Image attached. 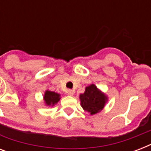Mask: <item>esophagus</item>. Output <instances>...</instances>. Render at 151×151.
<instances>
[{
  "mask_svg": "<svg viewBox=\"0 0 151 151\" xmlns=\"http://www.w3.org/2000/svg\"><path fill=\"white\" fill-rule=\"evenodd\" d=\"M67 94L71 96H73V95L74 94V91H73V90H71V89H68L67 90Z\"/></svg>",
  "mask_w": 151,
  "mask_h": 151,
  "instance_id": "34e87169",
  "label": "esophagus"
}]
</instances>
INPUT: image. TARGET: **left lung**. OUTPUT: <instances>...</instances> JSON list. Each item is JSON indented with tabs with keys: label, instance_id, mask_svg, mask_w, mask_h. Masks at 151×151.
Masks as SVG:
<instances>
[{
	"label": "left lung",
	"instance_id": "8db88e82",
	"mask_svg": "<svg viewBox=\"0 0 151 151\" xmlns=\"http://www.w3.org/2000/svg\"><path fill=\"white\" fill-rule=\"evenodd\" d=\"M79 98L83 109L92 115L103 110L107 102L106 96L93 84L85 88V92L81 94Z\"/></svg>",
	"mask_w": 151,
	"mask_h": 151
}]
</instances>
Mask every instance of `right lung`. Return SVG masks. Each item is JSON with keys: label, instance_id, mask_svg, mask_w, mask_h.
I'll return each instance as SVG.
<instances>
[{"label": "right lung", "instance_id": "add662e5", "mask_svg": "<svg viewBox=\"0 0 151 151\" xmlns=\"http://www.w3.org/2000/svg\"><path fill=\"white\" fill-rule=\"evenodd\" d=\"M60 99V95L52 91H45L44 95V100L45 103L48 106H53L55 104H56Z\"/></svg>", "mask_w": 151, "mask_h": 151}]
</instances>
